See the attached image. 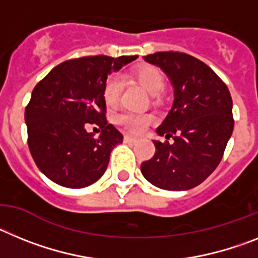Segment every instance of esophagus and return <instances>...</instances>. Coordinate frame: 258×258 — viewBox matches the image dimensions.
<instances>
[{"instance_id": "1", "label": "esophagus", "mask_w": 258, "mask_h": 258, "mask_svg": "<svg viewBox=\"0 0 258 258\" xmlns=\"http://www.w3.org/2000/svg\"><path fill=\"white\" fill-rule=\"evenodd\" d=\"M136 140H138V138L131 135V134H126V135H124V142L126 143H135Z\"/></svg>"}]
</instances>
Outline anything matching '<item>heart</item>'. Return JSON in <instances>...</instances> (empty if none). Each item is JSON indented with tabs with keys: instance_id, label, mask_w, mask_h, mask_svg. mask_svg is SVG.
Listing matches in <instances>:
<instances>
[{
	"instance_id": "heart-1",
	"label": "heart",
	"mask_w": 258,
	"mask_h": 258,
	"mask_svg": "<svg viewBox=\"0 0 258 258\" xmlns=\"http://www.w3.org/2000/svg\"><path fill=\"white\" fill-rule=\"evenodd\" d=\"M132 78L152 96H157L158 93H161L166 84L162 71L152 64L138 66L132 71ZM120 91H122V83H120L119 78L109 76L105 80L104 88H102V98H104L105 104L109 107L115 106L119 101ZM115 122L119 126L126 127L134 132H142L152 122V116L147 115V114L123 113L116 116Z\"/></svg>"
}]
</instances>
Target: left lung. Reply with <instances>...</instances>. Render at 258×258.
<instances>
[{
	"instance_id": "1",
	"label": "left lung",
	"mask_w": 258,
	"mask_h": 258,
	"mask_svg": "<svg viewBox=\"0 0 258 258\" xmlns=\"http://www.w3.org/2000/svg\"><path fill=\"white\" fill-rule=\"evenodd\" d=\"M144 61L160 67L174 88L171 109L156 132L174 142L153 140L156 153L142 163V174L161 189L187 191L222 160L234 130L231 95L218 75L192 55L158 51Z\"/></svg>"
}]
</instances>
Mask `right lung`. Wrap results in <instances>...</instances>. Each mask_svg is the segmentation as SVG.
I'll return each instance as SVG.
<instances>
[{"instance_id":"1","label":"right lung","mask_w":258,"mask_h":258,"mask_svg":"<svg viewBox=\"0 0 258 258\" xmlns=\"http://www.w3.org/2000/svg\"><path fill=\"white\" fill-rule=\"evenodd\" d=\"M136 55L83 57L55 66L33 88L24 119L28 147L40 171L66 188H84L106 171L110 153L123 135L107 123L102 88L107 76ZM97 124V139L85 127Z\"/></svg>"}]
</instances>
